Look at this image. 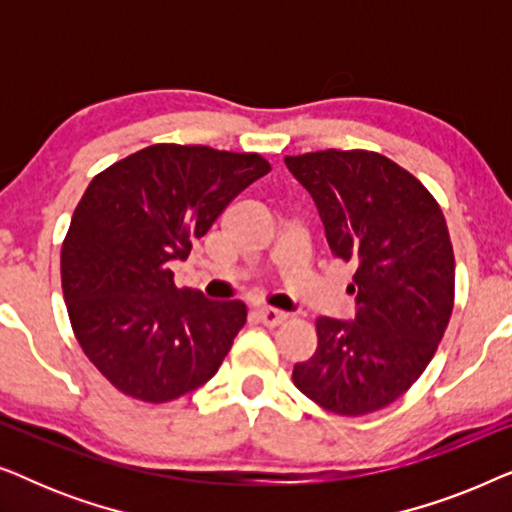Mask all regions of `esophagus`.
<instances>
[{"label":"esophagus","instance_id":"1","mask_svg":"<svg viewBox=\"0 0 512 512\" xmlns=\"http://www.w3.org/2000/svg\"><path fill=\"white\" fill-rule=\"evenodd\" d=\"M256 317L265 326H279L286 321V312L275 310V307H261V310H256Z\"/></svg>","mask_w":512,"mask_h":512}]
</instances>
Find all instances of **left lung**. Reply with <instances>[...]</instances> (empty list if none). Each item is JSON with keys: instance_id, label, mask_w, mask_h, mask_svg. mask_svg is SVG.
Masks as SVG:
<instances>
[{"instance_id": "8db88e82", "label": "left lung", "mask_w": 512, "mask_h": 512, "mask_svg": "<svg viewBox=\"0 0 512 512\" xmlns=\"http://www.w3.org/2000/svg\"><path fill=\"white\" fill-rule=\"evenodd\" d=\"M312 195L331 254L356 265L352 321L319 317L317 352L293 384L342 417L394 403L436 354L454 305V254L433 195L373 151L284 158Z\"/></svg>"}]
</instances>
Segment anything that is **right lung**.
Wrapping results in <instances>:
<instances>
[{
  "mask_svg": "<svg viewBox=\"0 0 512 512\" xmlns=\"http://www.w3.org/2000/svg\"><path fill=\"white\" fill-rule=\"evenodd\" d=\"M268 172L258 153L153 144L90 181L62 244V293L81 349L125 396L174 401L219 370L247 305L177 289L170 261Z\"/></svg>",
  "mask_w": 512,
  "mask_h": 512,
  "instance_id": "obj_1",
  "label": "right lung"
}]
</instances>
